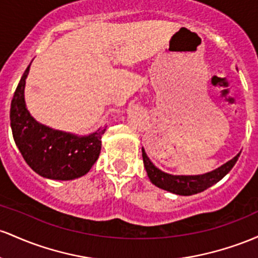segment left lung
I'll list each match as a JSON object with an SVG mask.
<instances>
[{"label": "left lung", "mask_w": 258, "mask_h": 258, "mask_svg": "<svg viewBox=\"0 0 258 258\" xmlns=\"http://www.w3.org/2000/svg\"><path fill=\"white\" fill-rule=\"evenodd\" d=\"M240 153L241 152H239L230 161L225 162L221 167L216 168V169L211 170V172L205 173V174L199 175H174L163 172V170H161L160 168H157L152 163L149 156L145 152L144 147L143 160L147 175H149V179L153 185H156L160 189L166 190V191L175 194V195L190 196L205 191L208 187H211L212 185L218 183L221 179L224 178L230 172L231 168L235 166Z\"/></svg>", "instance_id": "obj_1"}]
</instances>
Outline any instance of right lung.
Returning <instances> with one entry per match:
<instances>
[{
    "mask_svg": "<svg viewBox=\"0 0 258 258\" xmlns=\"http://www.w3.org/2000/svg\"><path fill=\"white\" fill-rule=\"evenodd\" d=\"M30 64L25 69L11 103L14 143L28 166L43 178L52 180L80 178L97 161L106 128H98L89 135H78L39 123L25 105V80Z\"/></svg>",
    "mask_w": 258,
    "mask_h": 258,
    "instance_id": "right-lung-1",
    "label": "right lung"
}]
</instances>
